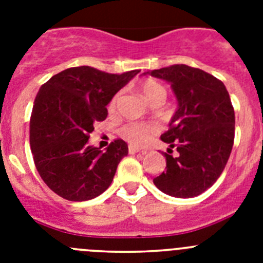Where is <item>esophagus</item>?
Here are the masks:
<instances>
[{"label":"esophagus","instance_id":"esophagus-1","mask_svg":"<svg viewBox=\"0 0 263 263\" xmlns=\"http://www.w3.org/2000/svg\"><path fill=\"white\" fill-rule=\"evenodd\" d=\"M141 150H139L138 147H136V146H129V154H136V153H139Z\"/></svg>","mask_w":263,"mask_h":263}]
</instances>
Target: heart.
<instances>
[{
	"mask_svg": "<svg viewBox=\"0 0 263 263\" xmlns=\"http://www.w3.org/2000/svg\"><path fill=\"white\" fill-rule=\"evenodd\" d=\"M141 93L145 97L150 105L155 104H162L166 99V88L160 84L159 81L154 79H146L141 84ZM118 100V95H116L110 101V108L116 105ZM154 132V126L150 124H143V122H126L122 125L120 129V134L122 138H125L127 142L133 145H142L148 139Z\"/></svg>",
	"mask_w": 263,
	"mask_h": 263,
	"instance_id": "b5f03b06",
	"label": "heart"
}]
</instances>
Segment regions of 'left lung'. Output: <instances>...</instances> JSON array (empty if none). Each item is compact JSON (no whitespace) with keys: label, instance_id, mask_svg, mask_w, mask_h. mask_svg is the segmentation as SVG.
Segmentation results:
<instances>
[{"label":"left lung","instance_id":"1","mask_svg":"<svg viewBox=\"0 0 263 263\" xmlns=\"http://www.w3.org/2000/svg\"><path fill=\"white\" fill-rule=\"evenodd\" d=\"M148 75L171 84L178 109L162 141L168 143L166 171L154 178L158 190L174 197L203 194L224 171L234 141V110L224 83L185 64ZM177 154H171L172 148Z\"/></svg>","mask_w":263,"mask_h":263}]
</instances>
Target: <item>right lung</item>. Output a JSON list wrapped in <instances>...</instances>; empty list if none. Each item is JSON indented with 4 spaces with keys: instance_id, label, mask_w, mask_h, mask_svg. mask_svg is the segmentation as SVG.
I'll use <instances>...</instances> for the list:
<instances>
[{
    "instance_id": "obj_1",
    "label": "right lung",
    "mask_w": 263,
    "mask_h": 263,
    "mask_svg": "<svg viewBox=\"0 0 263 263\" xmlns=\"http://www.w3.org/2000/svg\"><path fill=\"white\" fill-rule=\"evenodd\" d=\"M106 73L88 66L53 75L42 85L30 118L34 163L51 191L69 201L95 199L111 184L120 160L127 155L122 139L101 152L88 145L96 121L108 116L106 105L138 73Z\"/></svg>"
}]
</instances>
